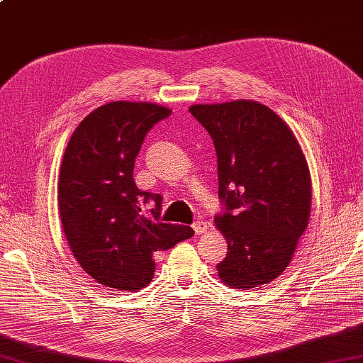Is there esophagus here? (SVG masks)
<instances>
[{
	"instance_id": "obj_1",
	"label": "esophagus",
	"mask_w": 363,
	"mask_h": 363,
	"mask_svg": "<svg viewBox=\"0 0 363 363\" xmlns=\"http://www.w3.org/2000/svg\"><path fill=\"white\" fill-rule=\"evenodd\" d=\"M194 230H195V233L198 234V236H200V234L208 233V230H209V223H208V222H204V220H198V222H195V223H194Z\"/></svg>"
}]
</instances>
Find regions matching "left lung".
I'll use <instances>...</instances> for the list:
<instances>
[{"label": "left lung", "mask_w": 363, "mask_h": 363, "mask_svg": "<svg viewBox=\"0 0 363 363\" xmlns=\"http://www.w3.org/2000/svg\"><path fill=\"white\" fill-rule=\"evenodd\" d=\"M217 152L218 196L225 214L214 222L228 244L217 264L225 285L252 289L285 272L311 209L310 169L293 130L255 101L190 106Z\"/></svg>", "instance_id": "left-lung-1"}]
</instances>
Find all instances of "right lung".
I'll return each instance as SVG.
<instances>
[{
  "instance_id": "1",
  "label": "right lung",
  "mask_w": 363,
  "mask_h": 363,
  "mask_svg": "<svg viewBox=\"0 0 363 363\" xmlns=\"http://www.w3.org/2000/svg\"><path fill=\"white\" fill-rule=\"evenodd\" d=\"M172 115L149 102H110L84 118L70 137L60 169L58 209L78 264L97 283L137 291L152 280L154 255L190 239L186 225L160 222L162 196L133 181L146 133ZM151 202L145 215L141 207Z\"/></svg>"
}]
</instances>
